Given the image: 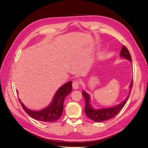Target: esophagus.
Here are the masks:
<instances>
[{
    "mask_svg": "<svg viewBox=\"0 0 148 148\" xmlns=\"http://www.w3.org/2000/svg\"><path fill=\"white\" fill-rule=\"evenodd\" d=\"M79 82L78 81V80H75V81L73 82V83H72V86H73V88L75 89H77L79 88Z\"/></svg>",
    "mask_w": 148,
    "mask_h": 148,
    "instance_id": "1",
    "label": "esophagus"
}]
</instances>
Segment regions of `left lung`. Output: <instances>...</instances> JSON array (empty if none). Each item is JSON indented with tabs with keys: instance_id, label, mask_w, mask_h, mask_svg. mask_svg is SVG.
Wrapping results in <instances>:
<instances>
[{
	"instance_id": "left-lung-1",
	"label": "left lung",
	"mask_w": 148,
	"mask_h": 148,
	"mask_svg": "<svg viewBox=\"0 0 148 148\" xmlns=\"http://www.w3.org/2000/svg\"><path fill=\"white\" fill-rule=\"evenodd\" d=\"M120 56L125 58L129 60L132 62V57L130 53L127 48L125 46H123L122 48V51L120 52ZM133 86V80L130 84V89H132ZM131 91H130V93L127 97L126 98L123 102L121 104H119L118 106L111 107V108H105L102 109H94L89 104V100H90V96L85 91H83L82 95L84 97L85 100V107L84 110L85 113L88 117H89L92 121H95L96 122H101L103 121L108 120L110 119L114 118L116 115L119 114V112L122 110V109L124 107V106L126 104V102L128 99L129 96L130 95Z\"/></svg>"
}]
</instances>
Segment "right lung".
<instances>
[{
	"label": "right lung",
	"mask_w": 148,
	"mask_h": 148,
	"mask_svg": "<svg viewBox=\"0 0 148 148\" xmlns=\"http://www.w3.org/2000/svg\"><path fill=\"white\" fill-rule=\"evenodd\" d=\"M72 82H69L62 86L53 97L51 104L39 111L31 110L24 106L20 100V102L24 110L31 117L44 122H54L60 118L64 109V101L65 97L72 90Z\"/></svg>",
	"instance_id": "1"
}]
</instances>
